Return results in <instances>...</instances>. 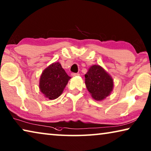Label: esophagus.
Instances as JSON below:
<instances>
[{
  "instance_id": "obj_1",
  "label": "esophagus",
  "mask_w": 151,
  "mask_h": 151,
  "mask_svg": "<svg viewBox=\"0 0 151 151\" xmlns=\"http://www.w3.org/2000/svg\"><path fill=\"white\" fill-rule=\"evenodd\" d=\"M72 76H78L79 75V74L78 73H72Z\"/></svg>"
}]
</instances>
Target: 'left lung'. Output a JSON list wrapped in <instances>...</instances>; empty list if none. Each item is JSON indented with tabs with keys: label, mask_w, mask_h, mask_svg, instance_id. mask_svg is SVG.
<instances>
[{
	"label": "left lung",
	"mask_w": 151,
	"mask_h": 151,
	"mask_svg": "<svg viewBox=\"0 0 151 151\" xmlns=\"http://www.w3.org/2000/svg\"><path fill=\"white\" fill-rule=\"evenodd\" d=\"M85 78L87 89L96 101L104 100L112 91L113 79L100 65H92L85 75Z\"/></svg>",
	"instance_id": "1"
}]
</instances>
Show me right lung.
Here are the masks:
<instances>
[{"label":"right lung","mask_w":151,"mask_h":151,"mask_svg":"<svg viewBox=\"0 0 151 151\" xmlns=\"http://www.w3.org/2000/svg\"><path fill=\"white\" fill-rule=\"evenodd\" d=\"M71 77L67 75L60 62H54L42 71L39 79V89L49 100H55L63 93Z\"/></svg>","instance_id":"1"}]
</instances>
